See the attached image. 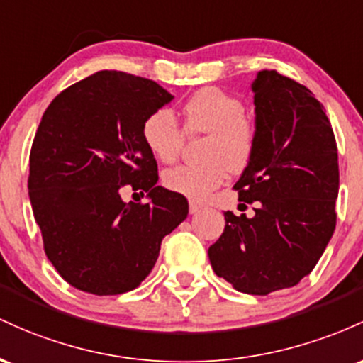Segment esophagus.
<instances>
[{"label":"esophagus","instance_id":"34e87169","mask_svg":"<svg viewBox=\"0 0 363 363\" xmlns=\"http://www.w3.org/2000/svg\"><path fill=\"white\" fill-rule=\"evenodd\" d=\"M189 207H190V214H195V213H199V211L202 209V203H199V202H195V201H190V203H189Z\"/></svg>","mask_w":363,"mask_h":363}]
</instances>
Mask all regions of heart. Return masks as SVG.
I'll use <instances>...</instances> for the list:
<instances>
[{
    "label": "heart",
    "mask_w": 363,
    "mask_h": 363,
    "mask_svg": "<svg viewBox=\"0 0 363 363\" xmlns=\"http://www.w3.org/2000/svg\"><path fill=\"white\" fill-rule=\"evenodd\" d=\"M185 130L207 133L201 164H180L162 173V185L174 194L203 201L223 185L228 173L243 169L255 147V125L245 116L240 97L216 87L195 92L185 108ZM142 137L154 157L173 162L180 154L185 132L169 108H160L145 118Z\"/></svg>",
    "instance_id": "obj_1"
}]
</instances>
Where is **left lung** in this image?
<instances>
[{"mask_svg": "<svg viewBox=\"0 0 363 363\" xmlns=\"http://www.w3.org/2000/svg\"><path fill=\"white\" fill-rule=\"evenodd\" d=\"M255 147L235 183L255 214L226 211L211 266L250 295L291 288L311 274L335 233L337 149L324 106L302 84L262 70L252 82ZM245 206V203H243Z\"/></svg>", "mask_w": 363, "mask_h": 363, "instance_id": "obj_1", "label": "left lung"}]
</instances>
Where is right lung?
Instances as JSON below:
<instances>
[{
    "mask_svg": "<svg viewBox=\"0 0 363 363\" xmlns=\"http://www.w3.org/2000/svg\"><path fill=\"white\" fill-rule=\"evenodd\" d=\"M173 101L160 84L103 70L70 85L44 111L30 150L28 197L44 252L60 276L92 295H120L149 276L161 242L189 214L157 186L142 127ZM148 192L125 203L121 189Z\"/></svg>",
    "mask_w": 363,
    "mask_h": 363,
    "instance_id": "1",
    "label": "right lung"
}]
</instances>
